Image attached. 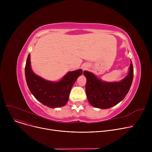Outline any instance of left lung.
<instances>
[{"instance_id":"left-lung-1","label":"left lung","mask_w":152,"mask_h":152,"mask_svg":"<svg viewBox=\"0 0 152 152\" xmlns=\"http://www.w3.org/2000/svg\"><path fill=\"white\" fill-rule=\"evenodd\" d=\"M86 77V92L91 105L102 109L109 108L124 99L131 86L134 69L132 61L127 76L120 82L107 83L102 81L92 73L84 71Z\"/></svg>"}]
</instances>
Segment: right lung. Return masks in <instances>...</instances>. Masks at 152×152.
<instances>
[{"label": "right lung", "instance_id": "1", "mask_svg": "<svg viewBox=\"0 0 152 152\" xmlns=\"http://www.w3.org/2000/svg\"><path fill=\"white\" fill-rule=\"evenodd\" d=\"M30 55L25 66V77L28 88L34 97L50 108L61 107L67 103L70 91L76 79L83 74L82 69L68 73L59 82H50L36 75L31 68Z\"/></svg>", "mask_w": 152, "mask_h": 152}]
</instances>
